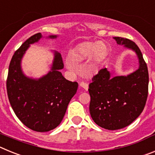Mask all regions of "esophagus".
<instances>
[{
  "mask_svg": "<svg viewBox=\"0 0 155 155\" xmlns=\"http://www.w3.org/2000/svg\"><path fill=\"white\" fill-rule=\"evenodd\" d=\"M79 85H80L81 87H82V88H84V90H87V89H88V85H87V84H86L85 82H84V81L80 82V84H79Z\"/></svg>",
  "mask_w": 155,
  "mask_h": 155,
  "instance_id": "34e87169",
  "label": "esophagus"
}]
</instances>
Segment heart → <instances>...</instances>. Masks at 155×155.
I'll return each instance as SVG.
<instances>
[{"label": "heart", "instance_id": "1", "mask_svg": "<svg viewBox=\"0 0 155 155\" xmlns=\"http://www.w3.org/2000/svg\"><path fill=\"white\" fill-rule=\"evenodd\" d=\"M108 53V48L102 42H85L79 45L70 57L72 64H78L91 57L93 62L98 64L103 61Z\"/></svg>", "mask_w": 155, "mask_h": 155}]
</instances>
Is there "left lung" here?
Masks as SVG:
<instances>
[{"mask_svg":"<svg viewBox=\"0 0 155 155\" xmlns=\"http://www.w3.org/2000/svg\"><path fill=\"white\" fill-rule=\"evenodd\" d=\"M114 39L118 44H124L136 52L140 67L128 76L111 78L106 68L93 76L88 88L90 114L97 125L109 130L132 124L144 109L148 94V70L140 50L127 38Z\"/></svg>","mask_w":155,"mask_h":155,"instance_id":"obj_1","label":"left lung"}]
</instances>
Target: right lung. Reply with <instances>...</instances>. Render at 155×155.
I'll use <instances>...</instances> for the list:
<instances>
[{
    "label": "right lung",
    "instance_id": "obj_1",
    "mask_svg": "<svg viewBox=\"0 0 155 155\" xmlns=\"http://www.w3.org/2000/svg\"><path fill=\"white\" fill-rule=\"evenodd\" d=\"M41 37L40 32L31 35L15 52L9 64L6 86L9 102L20 121L32 130L47 132L61 123L78 84L64 78L59 71L64 68V63L57 53L52 71L46 76L32 80L23 74L20 67L21 57L29 45Z\"/></svg>",
    "mask_w": 155,
    "mask_h": 155
}]
</instances>
